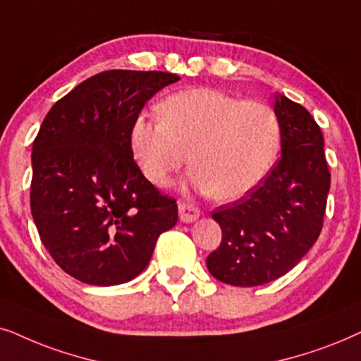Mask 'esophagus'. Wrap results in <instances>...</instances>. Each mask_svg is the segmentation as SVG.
Returning <instances> with one entry per match:
<instances>
[{"instance_id":"esophagus-1","label":"esophagus","mask_w":361,"mask_h":361,"mask_svg":"<svg viewBox=\"0 0 361 361\" xmlns=\"http://www.w3.org/2000/svg\"><path fill=\"white\" fill-rule=\"evenodd\" d=\"M178 213H180V219L183 223H193V221L200 218L201 211L198 206L190 203V201H180L178 203Z\"/></svg>"}]
</instances>
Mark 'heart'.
I'll return each instance as SVG.
<instances>
[{"label": "heart", "mask_w": 361, "mask_h": 361, "mask_svg": "<svg viewBox=\"0 0 361 361\" xmlns=\"http://www.w3.org/2000/svg\"><path fill=\"white\" fill-rule=\"evenodd\" d=\"M160 115L142 114L130 133L133 158L155 186L170 185L190 153L195 188L238 200L269 175L281 150V122L267 104L186 89L163 100Z\"/></svg>", "instance_id": "heart-1"}]
</instances>
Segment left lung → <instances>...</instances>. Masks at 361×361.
I'll list each match as a JSON object with an SVG mask.
<instances>
[{"instance_id":"obj_1","label":"left lung","mask_w":361,"mask_h":361,"mask_svg":"<svg viewBox=\"0 0 361 361\" xmlns=\"http://www.w3.org/2000/svg\"><path fill=\"white\" fill-rule=\"evenodd\" d=\"M274 112L282 157L252 191L213 211L223 239L206 266L224 284L276 281L300 262L324 228L330 171L319 123L286 95H277Z\"/></svg>"}]
</instances>
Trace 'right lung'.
<instances>
[{"label": "right lung", "instance_id": "right-lung-1", "mask_svg": "<svg viewBox=\"0 0 361 361\" xmlns=\"http://www.w3.org/2000/svg\"><path fill=\"white\" fill-rule=\"evenodd\" d=\"M176 80L161 71L100 72L42 120L32 142L31 213L44 247L77 281H132L176 224V200L143 176L130 145L143 105Z\"/></svg>", "mask_w": 361, "mask_h": 361}]
</instances>
